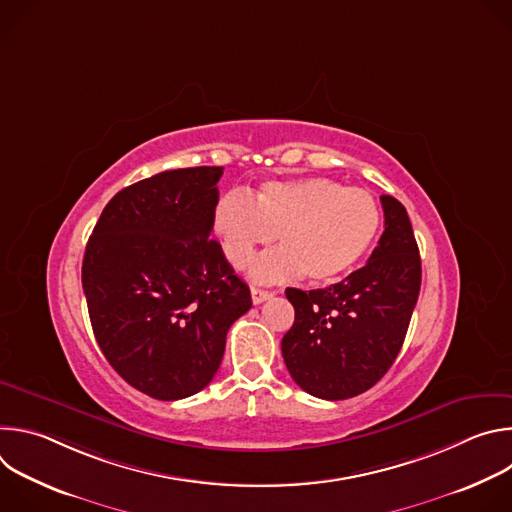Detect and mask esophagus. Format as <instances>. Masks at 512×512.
I'll return each instance as SVG.
<instances>
[{
  "label": "esophagus",
  "mask_w": 512,
  "mask_h": 512,
  "mask_svg": "<svg viewBox=\"0 0 512 512\" xmlns=\"http://www.w3.org/2000/svg\"><path fill=\"white\" fill-rule=\"evenodd\" d=\"M271 298H273V291L259 289V287H251V300H253L255 306H257V304H263V302H267V300H271Z\"/></svg>",
  "instance_id": "34e87169"
}]
</instances>
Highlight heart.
<instances>
[{
    "instance_id": "heart-1",
    "label": "heart",
    "mask_w": 512,
    "mask_h": 512,
    "mask_svg": "<svg viewBox=\"0 0 512 512\" xmlns=\"http://www.w3.org/2000/svg\"><path fill=\"white\" fill-rule=\"evenodd\" d=\"M214 233L227 261L245 269L257 247L275 235L281 247L259 255L251 277L265 283L306 275L314 283H332L367 253L381 227V208L362 188L306 176L261 184L251 198L231 192L212 216Z\"/></svg>"
}]
</instances>
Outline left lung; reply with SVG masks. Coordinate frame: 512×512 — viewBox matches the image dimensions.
I'll list each match as a JSON object with an SVG mask.
<instances>
[{"label": "left lung", "instance_id": "left-lung-1", "mask_svg": "<svg viewBox=\"0 0 512 512\" xmlns=\"http://www.w3.org/2000/svg\"><path fill=\"white\" fill-rule=\"evenodd\" d=\"M381 204L385 231L367 265L324 289H285L296 320L281 354L291 379L318 399H350L379 383L417 304L421 259L411 221L397 198L383 194Z\"/></svg>", "mask_w": 512, "mask_h": 512}]
</instances>
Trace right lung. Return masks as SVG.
Segmentation results:
<instances>
[{
	"instance_id": "obj_1",
	"label": "right lung",
	"mask_w": 512,
	"mask_h": 512,
	"mask_svg": "<svg viewBox=\"0 0 512 512\" xmlns=\"http://www.w3.org/2000/svg\"><path fill=\"white\" fill-rule=\"evenodd\" d=\"M223 168L156 174L103 208L83 259L95 338L137 391L176 401L202 391L225 354L227 332L251 308L210 233Z\"/></svg>"
}]
</instances>
